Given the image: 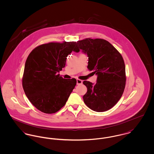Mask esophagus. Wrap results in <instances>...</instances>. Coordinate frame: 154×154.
<instances>
[{"label": "esophagus", "mask_w": 154, "mask_h": 154, "mask_svg": "<svg viewBox=\"0 0 154 154\" xmlns=\"http://www.w3.org/2000/svg\"><path fill=\"white\" fill-rule=\"evenodd\" d=\"M83 83V81L80 79H77V85H81Z\"/></svg>", "instance_id": "obj_1"}]
</instances>
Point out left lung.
<instances>
[{"instance_id": "8db88e82", "label": "left lung", "mask_w": 154, "mask_h": 154, "mask_svg": "<svg viewBox=\"0 0 154 154\" xmlns=\"http://www.w3.org/2000/svg\"><path fill=\"white\" fill-rule=\"evenodd\" d=\"M74 50H82L88 57L87 68L97 75V83L84 81L87 93L83 96L86 106L96 112H104L114 106L124 93L125 66L119 51L102 38H87L77 42Z\"/></svg>"}]
</instances>
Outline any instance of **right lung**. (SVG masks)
Returning a JSON list of instances; mask_svg holds the SVG:
<instances>
[{
  "mask_svg": "<svg viewBox=\"0 0 154 154\" xmlns=\"http://www.w3.org/2000/svg\"><path fill=\"white\" fill-rule=\"evenodd\" d=\"M77 46L76 42H50L35 48L28 56L22 86L29 100L39 111L53 114L66 104L77 80L63 79L59 72Z\"/></svg>",
  "mask_w": 154,
  "mask_h": 154,
  "instance_id": "add662e5",
  "label": "right lung"
}]
</instances>
